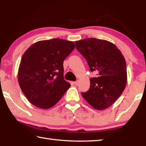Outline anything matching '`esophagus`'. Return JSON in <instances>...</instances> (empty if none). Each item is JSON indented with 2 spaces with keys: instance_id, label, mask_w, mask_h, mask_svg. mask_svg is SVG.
I'll use <instances>...</instances> for the list:
<instances>
[{
  "instance_id": "34e87169",
  "label": "esophagus",
  "mask_w": 146,
  "mask_h": 146,
  "mask_svg": "<svg viewBox=\"0 0 146 146\" xmlns=\"http://www.w3.org/2000/svg\"><path fill=\"white\" fill-rule=\"evenodd\" d=\"M74 84H75L76 86H78V84H79V81L78 80H76V81H75V82H74Z\"/></svg>"
}]
</instances>
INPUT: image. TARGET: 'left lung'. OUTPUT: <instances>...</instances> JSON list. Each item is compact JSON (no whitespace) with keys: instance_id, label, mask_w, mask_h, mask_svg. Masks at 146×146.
I'll return each instance as SVG.
<instances>
[{"instance_id":"8db88e82","label":"left lung","mask_w":146,"mask_h":146,"mask_svg":"<svg viewBox=\"0 0 146 146\" xmlns=\"http://www.w3.org/2000/svg\"><path fill=\"white\" fill-rule=\"evenodd\" d=\"M76 48L86 58L91 71L98 77L90 78V88L82 93L84 98L98 110L110 107L124 90L127 82L125 58L110 42L88 38L76 41Z\"/></svg>"}]
</instances>
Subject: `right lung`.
Here are the masks:
<instances>
[{"label": "right lung", "mask_w": 146, "mask_h": 146, "mask_svg": "<svg viewBox=\"0 0 146 146\" xmlns=\"http://www.w3.org/2000/svg\"><path fill=\"white\" fill-rule=\"evenodd\" d=\"M75 48L73 42L53 38L36 42L25 51L18 81L32 104L48 109L62 97L71 86L64 79L63 62Z\"/></svg>", "instance_id": "obj_1"}]
</instances>
